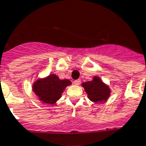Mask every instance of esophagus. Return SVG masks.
I'll return each mask as SVG.
<instances>
[{
  "instance_id": "obj_1",
  "label": "esophagus",
  "mask_w": 146,
  "mask_h": 146,
  "mask_svg": "<svg viewBox=\"0 0 146 146\" xmlns=\"http://www.w3.org/2000/svg\"><path fill=\"white\" fill-rule=\"evenodd\" d=\"M80 82H81V81H80V80H76L73 82V83H74V85H76V86H79V85L80 84Z\"/></svg>"
}]
</instances>
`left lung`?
Here are the masks:
<instances>
[{
    "label": "left lung",
    "mask_w": 146,
    "mask_h": 146,
    "mask_svg": "<svg viewBox=\"0 0 146 146\" xmlns=\"http://www.w3.org/2000/svg\"><path fill=\"white\" fill-rule=\"evenodd\" d=\"M82 86L89 99L94 103L106 102L111 96V89L98 76H95L92 81L82 82Z\"/></svg>",
    "instance_id": "left-lung-1"
}]
</instances>
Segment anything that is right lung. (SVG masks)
Listing matches in <instances>:
<instances>
[{
  "label": "right lung",
  "mask_w": 146,
  "mask_h": 146,
  "mask_svg": "<svg viewBox=\"0 0 146 146\" xmlns=\"http://www.w3.org/2000/svg\"><path fill=\"white\" fill-rule=\"evenodd\" d=\"M72 84L69 80H60L55 74L39 78L33 84V91L44 104H55L61 98L66 86Z\"/></svg>",
  "instance_id": "right-lung-1"
}]
</instances>
